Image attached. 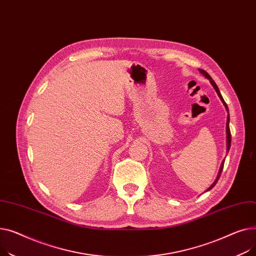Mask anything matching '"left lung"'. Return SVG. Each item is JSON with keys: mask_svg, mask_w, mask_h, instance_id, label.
Segmentation results:
<instances>
[{"mask_svg": "<svg viewBox=\"0 0 256 256\" xmlns=\"http://www.w3.org/2000/svg\"><path fill=\"white\" fill-rule=\"evenodd\" d=\"M200 72L204 75V76L206 78H208V80H210V82L212 84V86H214V88H215V91L217 92V94H218V96H219V98L221 99V101H222V103H223V105L225 106V108H226V110L228 112V104L225 103V101H224V99L222 98V96H221V94H220V91H219V88H218V86H217V84H215V82L212 80V78L210 76L208 75V72H206L204 70H202V69H200ZM226 138H228V140H226V142H228V152L230 151V144H232V134H230V114H228V122H226ZM224 161L225 160H223L222 161V163H221V166H220V170H219V172H218V174H217V178H216V180L214 181V183L210 186L208 189H206V191H208V190H211L215 185H216V183L218 182V180H219V178H220V176H221V172H222V170H223V165H224Z\"/></svg>", "mask_w": 256, "mask_h": 256, "instance_id": "1", "label": "left lung"}]
</instances>
